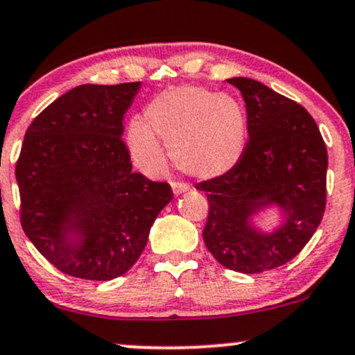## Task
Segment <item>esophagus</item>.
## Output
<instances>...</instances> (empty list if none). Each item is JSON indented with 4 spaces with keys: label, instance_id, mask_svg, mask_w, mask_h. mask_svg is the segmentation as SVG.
Returning a JSON list of instances; mask_svg holds the SVG:
<instances>
[{
    "label": "esophagus",
    "instance_id": "esophagus-1",
    "mask_svg": "<svg viewBox=\"0 0 355 355\" xmlns=\"http://www.w3.org/2000/svg\"><path fill=\"white\" fill-rule=\"evenodd\" d=\"M171 186H173V192L176 196L182 194V192H186L187 189H189V186H187L186 182H181V181H173L171 182Z\"/></svg>",
    "mask_w": 355,
    "mask_h": 355
}]
</instances>
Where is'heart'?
<instances>
[{"label": "heart", "mask_w": 355, "mask_h": 355, "mask_svg": "<svg viewBox=\"0 0 355 355\" xmlns=\"http://www.w3.org/2000/svg\"><path fill=\"white\" fill-rule=\"evenodd\" d=\"M159 137L182 173L214 179L242 159L247 144V116L237 100L204 87H181L157 95L144 120L135 118L126 131L130 155L144 173L164 166Z\"/></svg>", "instance_id": "heart-1"}]
</instances>
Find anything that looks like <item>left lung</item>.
<instances>
[{
	"label": "left lung",
	"mask_w": 355,
	"mask_h": 355,
	"mask_svg": "<svg viewBox=\"0 0 355 355\" xmlns=\"http://www.w3.org/2000/svg\"><path fill=\"white\" fill-rule=\"evenodd\" d=\"M227 82L242 92L250 138L234 169L196 184L209 202L202 237L222 266L261 273L293 260L321 224L327 150L316 121L300 103L252 78ZM271 203L282 209L285 222L263 234L250 217Z\"/></svg>",
	"instance_id": "left-lung-1"
}]
</instances>
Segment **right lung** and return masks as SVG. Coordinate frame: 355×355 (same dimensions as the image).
I'll use <instances>...</instances> for the list:
<instances>
[{"instance_id": "obj_1", "label": "right lung", "mask_w": 355, "mask_h": 355, "mask_svg": "<svg viewBox=\"0 0 355 355\" xmlns=\"http://www.w3.org/2000/svg\"><path fill=\"white\" fill-rule=\"evenodd\" d=\"M139 82L85 84L34 118L16 163L24 234L57 270L107 282L137 263L168 182L131 171L121 139Z\"/></svg>"}]
</instances>
